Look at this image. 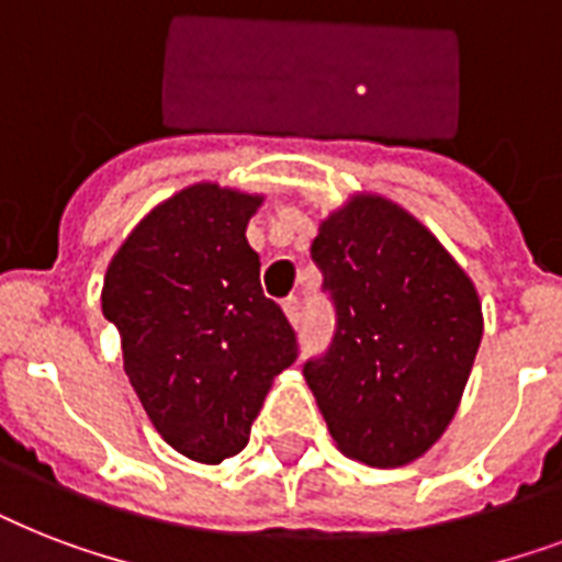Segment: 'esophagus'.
<instances>
[{
	"instance_id": "34e87169",
	"label": "esophagus",
	"mask_w": 562,
	"mask_h": 562,
	"mask_svg": "<svg viewBox=\"0 0 562 562\" xmlns=\"http://www.w3.org/2000/svg\"><path fill=\"white\" fill-rule=\"evenodd\" d=\"M282 312L289 317L291 326L300 324V315H303V306H300V297H285L282 300Z\"/></svg>"
}]
</instances>
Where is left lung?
I'll return each instance as SVG.
<instances>
[{"label": "left lung", "mask_w": 562, "mask_h": 562, "mask_svg": "<svg viewBox=\"0 0 562 562\" xmlns=\"http://www.w3.org/2000/svg\"><path fill=\"white\" fill-rule=\"evenodd\" d=\"M338 312L333 347L306 361L335 446L368 467H402L440 440L484 335L479 291L400 203L352 194L312 241Z\"/></svg>", "instance_id": "8db88e82"}]
</instances>
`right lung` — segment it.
I'll list each match as a JSON object with an SVG mask.
<instances>
[{
  "mask_svg": "<svg viewBox=\"0 0 562 562\" xmlns=\"http://www.w3.org/2000/svg\"><path fill=\"white\" fill-rule=\"evenodd\" d=\"M262 201L218 183L180 189L104 273L101 312L119 329L127 379L162 440L198 463L245 449L273 375L297 359L245 236Z\"/></svg>",
  "mask_w": 562,
  "mask_h": 562,
  "instance_id": "right-lung-1",
  "label": "right lung"
}]
</instances>
